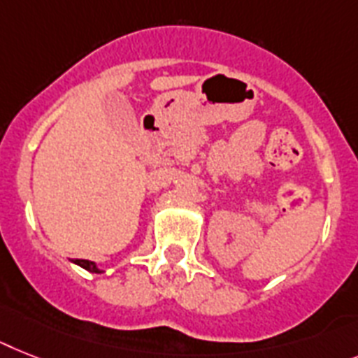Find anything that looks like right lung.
I'll return each mask as SVG.
<instances>
[{
    "label": "right lung",
    "instance_id": "right-lung-1",
    "mask_svg": "<svg viewBox=\"0 0 358 358\" xmlns=\"http://www.w3.org/2000/svg\"><path fill=\"white\" fill-rule=\"evenodd\" d=\"M75 264H78L80 267H84L85 271H91V273H102V271H100L93 262H90V259H75Z\"/></svg>",
    "mask_w": 358,
    "mask_h": 358
}]
</instances>
